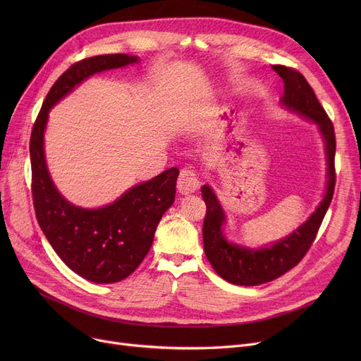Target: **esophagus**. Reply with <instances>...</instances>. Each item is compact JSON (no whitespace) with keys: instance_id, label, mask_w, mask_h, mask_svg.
I'll return each mask as SVG.
<instances>
[{"instance_id":"obj_1","label":"esophagus","mask_w":361,"mask_h":361,"mask_svg":"<svg viewBox=\"0 0 361 361\" xmlns=\"http://www.w3.org/2000/svg\"><path fill=\"white\" fill-rule=\"evenodd\" d=\"M199 187H200V181H199V177L196 176L195 171L188 169V168L181 169L178 181H177L178 193L190 195V193H195Z\"/></svg>"}]
</instances>
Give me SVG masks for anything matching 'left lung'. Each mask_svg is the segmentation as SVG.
<instances>
[{
    "instance_id": "1",
    "label": "left lung",
    "mask_w": 361,
    "mask_h": 361,
    "mask_svg": "<svg viewBox=\"0 0 361 361\" xmlns=\"http://www.w3.org/2000/svg\"><path fill=\"white\" fill-rule=\"evenodd\" d=\"M272 68L283 80V97L281 98L282 105L302 117L310 118L319 126L322 136H324L328 159L326 193L312 216L300 225L293 234L272 244L271 247L253 250L225 240L222 234V224L225 222L222 207L212 188L209 185L202 187V197L206 203V216L203 221L204 255L215 272L225 281L235 283V286L253 287L263 282H269L298 264L316 238L335 190L336 140L332 121L324 106L317 101L314 90L307 83L305 75L286 66H272Z\"/></svg>"
}]
</instances>
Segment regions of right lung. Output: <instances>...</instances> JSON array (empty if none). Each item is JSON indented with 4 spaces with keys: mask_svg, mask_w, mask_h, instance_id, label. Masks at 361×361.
Wrapping results in <instances>:
<instances>
[{
    "mask_svg": "<svg viewBox=\"0 0 361 361\" xmlns=\"http://www.w3.org/2000/svg\"><path fill=\"white\" fill-rule=\"evenodd\" d=\"M137 60L127 54H108L74 63L52 85L30 135L32 197L37 224L67 267L97 283L118 282L143 262L162 215L174 203L178 168H169L131 187L108 206L83 209L68 203L51 181L44 154V130L49 109L74 86L94 73Z\"/></svg>",
    "mask_w": 361,
    "mask_h": 361,
    "instance_id": "right-lung-1",
    "label": "right lung"
}]
</instances>
